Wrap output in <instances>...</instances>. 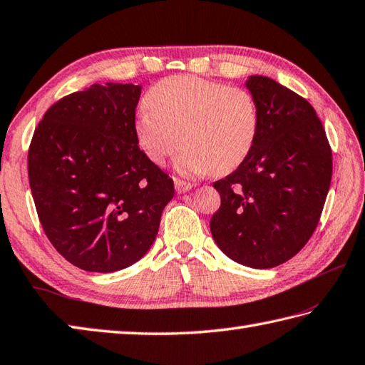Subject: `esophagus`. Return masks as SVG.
Listing matches in <instances>:
<instances>
[{
  "mask_svg": "<svg viewBox=\"0 0 365 365\" xmlns=\"http://www.w3.org/2000/svg\"><path fill=\"white\" fill-rule=\"evenodd\" d=\"M191 188H192L191 183L183 182V180H180V178H175V191L178 192V195H182V192H187Z\"/></svg>",
  "mask_w": 365,
  "mask_h": 365,
  "instance_id": "34e87169",
  "label": "esophagus"
}]
</instances>
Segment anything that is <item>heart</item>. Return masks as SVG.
Wrapping results in <instances>:
<instances>
[{"mask_svg": "<svg viewBox=\"0 0 365 365\" xmlns=\"http://www.w3.org/2000/svg\"><path fill=\"white\" fill-rule=\"evenodd\" d=\"M148 109L134 121L135 139L156 166L180 147L182 174H227L252 153L259 131V110L245 88L197 76H174L153 85Z\"/></svg>", "mask_w": 365, "mask_h": 365, "instance_id": "1", "label": "heart"}]
</instances>
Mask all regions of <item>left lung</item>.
Here are the masks:
<instances>
[{"label": "left lung", "mask_w": 365, "mask_h": 365, "mask_svg": "<svg viewBox=\"0 0 365 365\" xmlns=\"http://www.w3.org/2000/svg\"><path fill=\"white\" fill-rule=\"evenodd\" d=\"M259 131L240 166L213 183L221 205L210 231L221 252L270 269L297 255L315 232L332 177V150L312 104L272 78L247 81Z\"/></svg>", "instance_id": "obj_1"}]
</instances>
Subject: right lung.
Segmentation results:
<instances>
[{
  "mask_svg": "<svg viewBox=\"0 0 365 365\" xmlns=\"http://www.w3.org/2000/svg\"><path fill=\"white\" fill-rule=\"evenodd\" d=\"M140 87L91 85L50 106L28 150L36 212L50 244L87 272H115L158 234L173 178L134 133Z\"/></svg>",
  "mask_w": 365,
  "mask_h": 365,
  "instance_id": "1",
  "label": "right lung"
}]
</instances>
